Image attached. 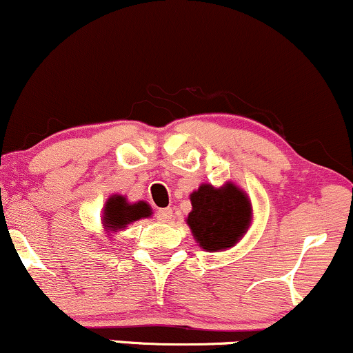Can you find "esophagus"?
<instances>
[{
  "label": "esophagus",
  "mask_w": 353,
  "mask_h": 353,
  "mask_svg": "<svg viewBox=\"0 0 353 353\" xmlns=\"http://www.w3.org/2000/svg\"><path fill=\"white\" fill-rule=\"evenodd\" d=\"M156 218L161 223H169L172 220V210L171 208H159L156 212Z\"/></svg>",
  "instance_id": "1"
}]
</instances>
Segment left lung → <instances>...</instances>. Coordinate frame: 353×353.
<instances>
[{
    "mask_svg": "<svg viewBox=\"0 0 353 353\" xmlns=\"http://www.w3.org/2000/svg\"><path fill=\"white\" fill-rule=\"evenodd\" d=\"M192 210L185 218L192 236L207 252L228 251L248 233L252 203L239 185L202 184L190 194Z\"/></svg>",
    "mask_w": 353,
    "mask_h": 353,
    "instance_id": "1",
    "label": "left lung"
}]
</instances>
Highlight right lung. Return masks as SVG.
I'll return each mask as SVG.
<instances>
[{
	"label": "right lung",
	"instance_id": "add662e5",
	"mask_svg": "<svg viewBox=\"0 0 353 353\" xmlns=\"http://www.w3.org/2000/svg\"><path fill=\"white\" fill-rule=\"evenodd\" d=\"M153 215L150 203L145 200H138V202H128L125 195L114 194L107 199V202L102 208V226L109 236H112L119 231L127 230L128 225L135 223L141 218H150Z\"/></svg>",
	"mask_w": 353,
	"mask_h": 353
}]
</instances>
